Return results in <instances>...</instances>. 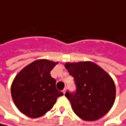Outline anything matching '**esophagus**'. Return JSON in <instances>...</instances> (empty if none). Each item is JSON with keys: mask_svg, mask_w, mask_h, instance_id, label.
<instances>
[{"mask_svg": "<svg viewBox=\"0 0 126 126\" xmlns=\"http://www.w3.org/2000/svg\"><path fill=\"white\" fill-rule=\"evenodd\" d=\"M66 92V89H64L63 90V94H65Z\"/></svg>", "mask_w": 126, "mask_h": 126, "instance_id": "esophagus-1", "label": "esophagus"}]
</instances>
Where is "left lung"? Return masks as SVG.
Segmentation results:
<instances>
[{"label": "left lung", "mask_w": 126, "mask_h": 126, "mask_svg": "<svg viewBox=\"0 0 126 126\" xmlns=\"http://www.w3.org/2000/svg\"><path fill=\"white\" fill-rule=\"evenodd\" d=\"M76 84L75 93L65 95L75 113L85 121H95L104 116L113 107L116 86L113 78L98 65L91 61L66 63Z\"/></svg>", "instance_id": "obj_1"}]
</instances>
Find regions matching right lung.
Returning <instances> with one entry per match:
<instances>
[{
    "label": "right lung",
    "instance_id": "obj_1",
    "mask_svg": "<svg viewBox=\"0 0 126 126\" xmlns=\"http://www.w3.org/2000/svg\"><path fill=\"white\" fill-rule=\"evenodd\" d=\"M57 63L46 59L36 60L16 75L11 85V95L21 113L31 118L40 117L63 95L56 88V80L50 74Z\"/></svg>",
    "mask_w": 126,
    "mask_h": 126
}]
</instances>
